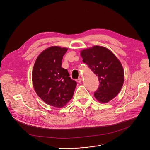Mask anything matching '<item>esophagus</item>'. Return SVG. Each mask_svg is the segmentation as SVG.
Returning a JSON list of instances; mask_svg holds the SVG:
<instances>
[{"label": "esophagus", "mask_w": 150, "mask_h": 150, "mask_svg": "<svg viewBox=\"0 0 150 150\" xmlns=\"http://www.w3.org/2000/svg\"><path fill=\"white\" fill-rule=\"evenodd\" d=\"M76 81H77L78 83H81V81H82V78H78V79L76 80Z\"/></svg>", "instance_id": "obj_1"}]
</instances>
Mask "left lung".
Instances as JSON below:
<instances>
[{
  "mask_svg": "<svg viewBox=\"0 0 150 150\" xmlns=\"http://www.w3.org/2000/svg\"><path fill=\"white\" fill-rule=\"evenodd\" d=\"M83 61L98 76L100 86L94 97L106 103L115 98L122 88L124 71L120 61L106 47L96 45L81 51Z\"/></svg>",
  "mask_w": 150,
  "mask_h": 150,
  "instance_id": "obj_1",
  "label": "left lung"
}]
</instances>
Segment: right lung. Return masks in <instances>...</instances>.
<instances>
[{"mask_svg":"<svg viewBox=\"0 0 150 150\" xmlns=\"http://www.w3.org/2000/svg\"><path fill=\"white\" fill-rule=\"evenodd\" d=\"M68 49L52 46L38 57L32 71V81L37 95L50 106L62 108L72 99L76 82L69 77L61 61Z\"/></svg>","mask_w":150,"mask_h":150,"instance_id":"obj_1","label":"right lung"}]
</instances>
